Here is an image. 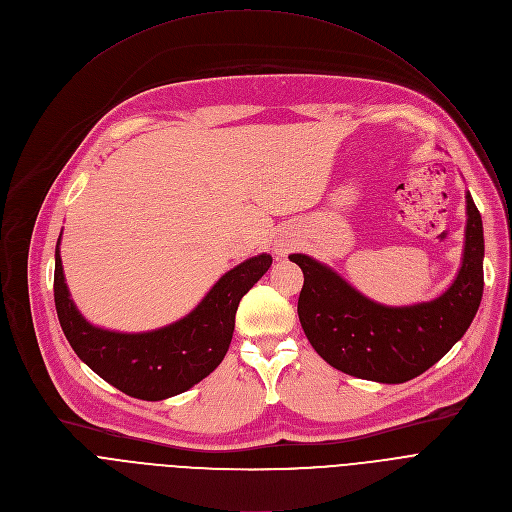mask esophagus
I'll return each instance as SVG.
<instances>
[{
	"instance_id": "34e87169",
	"label": "esophagus",
	"mask_w": 512,
	"mask_h": 512,
	"mask_svg": "<svg viewBox=\"0 0 512 512\" xmlns=\"http://www.w3.org/2000/svg\"><path fill=\"white\" fill-rule=\"evenodd\" d=\"M289 247H291V241H289L287 237H281V239H277V241L273 243L275 255H285V253L289 251Z\"/></svg>"
}]
</instances>
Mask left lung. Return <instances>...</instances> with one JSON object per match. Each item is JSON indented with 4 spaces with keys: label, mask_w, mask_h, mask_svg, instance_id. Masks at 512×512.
Instances as JSON below:
<instances>
[{
    "label": "left lung",
    "mask_w": 512,
    "mask_h": 512,
    "mask_svg": "<svg viewBox=\"0 0 512 512\" xmlns=\"http://www.w3.org/2000/svg\"><path fill=\"white\" fill-rule=\"evenodd\" d=\"M289 261L304 271L298 316L314 350L350 377L397 385L433 367L470 328L484 289L482 216L466 192L462 265L429 302L385 306L310 255L291 253Z\"/></svg>",
    "instance_id": "1"
}]
</instances>
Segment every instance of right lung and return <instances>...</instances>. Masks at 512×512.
Listing matches in <instances>:
<instances>
[{"label":"right lung","mask_w":512,"mask_h":512,"mask_svg":"<svg viewBox=\"0 0 512 512\" xmlns=\"http://www.w3.org/2000/svg\"><path fill=\"white\" fill-rule=\"evenodd\" d=\"M58 247L60 239L54 255V304L66 340L103 381L143 401L180 395L223 362L233 340L239 302L273 261L267 253L245 259L218 279L190 314L164 328L115 332L93 326L77 310Z\"/></svg>","instance_id":"add662e5"}]
</instances>
